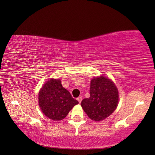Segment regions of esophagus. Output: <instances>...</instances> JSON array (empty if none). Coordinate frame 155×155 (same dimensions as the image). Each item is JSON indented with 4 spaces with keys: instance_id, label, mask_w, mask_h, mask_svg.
Returning a JSON list of instances; mask_svg holds the SVG:
<instances>
[{
    "instance_id": "34e87169",
    "label": "esophagus",
    "mask_w": 155,
    "mask_h": 155,
    "mask_svg": "<svg viewBox=\"0 0 155 155\" xmlns=\"http://www.w3.org/2000/svg\"><path fill=\"white\" fill-rule=\"evenodd\" d=\"M77 101H78V103H81V101H82V97H81V96L78 97V98H77Z\"/></svg>"
}]
</instances>
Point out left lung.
<instances>
[{"mask_svg":"<svg viewBox=\"0 0 155 155\" xmlns=\"http://www.w3.org/2000/svg\"><path fill=\"white\" fill-rule=\"evenodd\" d=\"M90 96L81 105L94 121H102L113 114L119 101L118 90L113 81L104 76L94 77L90 83Z\"/></svg>","mask_w":155,"mask_h":155,"instance_id":"left-lung-1","label":"left lung"}]
</instances>
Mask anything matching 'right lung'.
Returning a JSON list of instances; mask_svg holds the SVG:
<instances>
[{
	"mask_svg": "<svg viewBox=\"0 0 155 155\" xmlns=\"http://www.w3.org/2000/svg\"><path fill=\"white\" fill-rule=\"evenodd\" d=\"M38 102L43 114L54 121L64 119L78 103L69 91L63 87L61 80L54 78L48 80L41 88Z\"/></svg>",
	"mask_w": 155,
	"mask_h": 155,
	"instance_id": "1",
	"label": "right lung"
}]
</instances>
